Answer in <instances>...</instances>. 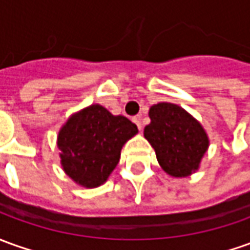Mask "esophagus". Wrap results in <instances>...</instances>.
Returning <instances> with one entry per match:
<instances>
[{
    "label": "esophagus",
    "mask_w": 250,
    "mask_h": 250,
    "mask_svg": "<svg viewBox=\"0 0 250 250\" xmlns=\"http://www.w3.org/2000/svg\"><path fill=\"white\" fill-rule=\"evenodd\" d=\"M132 121L135 122L136 125H137V128H139V130H142V118H140L139 115H136V117H133V118H132Z\"/></svg>",
    "instance_id": "34e87169"
}]
</instances>
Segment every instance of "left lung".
I'll use <instances>...</instances> for the list:
<instances>
[{
  "label": "left lung",
  "instance_id": "8db88e82",
  "mask_svg": "<svg viewBox=\"0 0 250 250\" xmlns=\"http://www.w3.org/2000/svg\"><path fill=\"white\" fill-rule=\"evenodd\" d=\"M149 118L144 137L154 147L162 168L173 177H188L197 170L208 148V137L200 124L173 103L152 106Z\"/></svg>",
  "mask_w": 250,
  "mask_h": 250
}]
</instances>
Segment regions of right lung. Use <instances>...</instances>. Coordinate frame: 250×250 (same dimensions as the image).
Instances as JSON below:
<instances>
[{
  "instance_id": "right-lung-1",
  "label": "right lung",
  "mask_w": 250,
  "mask_h": 250,
  "mask_svg": "<svg viewBox=\"0 0 250 250\" xmlns=\"http://www.w3.org/2000/svg\"><path fill=\"white\" fill-rule=\"evenodd\" d=\"M136 133L137 126L124 115L99 104L84 108L58 135L65 173L85 188L102 185L118 165L122 146Z\"/></svg>"
}]
</instances>
